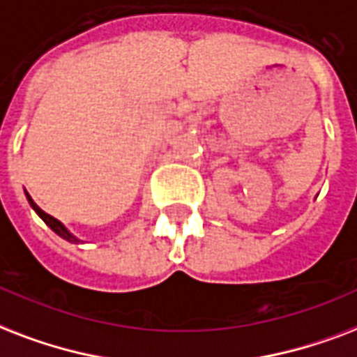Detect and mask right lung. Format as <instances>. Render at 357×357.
Segmentation results:
<instances>
[{
    "label": "right lung",
    "mask_w": 357,
    "mask_h": 357,
    "mask_svg": "<svg viewBox=\"0 0 357 357\" xmlns=\"http://www.w3.org/2000/svg\"><path fill=\"white\" fill-rule=\"evenodd\" d=\"M26 197H27V201H29V204H31V208L35 210V212H37V214H38V218H40V220H43V222L46 223V225H48V227L52 229V231H54L55 234H59L61 238L68 240V242H79V240L76 238V236H74L73 233H68V229H66L65 225H63V223L59 222V220H55L54 216H50V214H46V212H44V210L40 208V206H37V203H35V201H33L31 197H29V193H27V192H26Z\"/></svg>",
    "instance_id": "right-lung-1"
}]
</instances>
